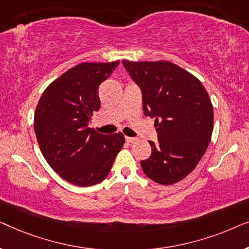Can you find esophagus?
<instances>
[{"instance_id":"esophagus-1","label":"esophagus","mask_w":249,"mask_h":249,"mask_svg":"<svg viewBox=\"0 0 249 249\" xmlns=\"http://www.w3.org/2000/svg\"><path fill=\"white\" fill-rule=\"evenodd\" d=\"M125 141H127L128 142H135L136 141H137V138H134V137H125Z\"/></svg>"}]
</instances>
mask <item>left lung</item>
Returning a JSON list of instances; mask_svg holds the SVG:
<instances>
[{"instance_id": "obj_1", "label": "left lung", "mask_w": 249, "mask_h": 249, "mask_svg": "<svg viewBox=\"0 0 249 249\" xmlns=\"http://www.w3.org/2000/svg\"><path fill=\"white\" fill-rule=\"evenodd\" d=\"M141 87L142 110L155 119L159 142L141 162L153 181L168 186L186 178L205 154L213 131V107L202 83L169 61H122Z\"/></svg>"}]
</instances>
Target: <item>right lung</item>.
<instances>
[{
	"label": "right lung",
	"instance_id": "right-lung-1",
	"mask_svg": "<svg viewBox=\"0 0 249 249\" xmlns=\"http://www.w3.org/2000/svg\"><path fill=\"white\" fill-rule=\"evenodd\" d=\"M80 63L49 85L37 104L34 129L40 152L66 181L88 187L103 181L124 144L121 132L102 135L88 128L100 110L98 87L119 66Z\"/></svg>",
	"mask_w": 249,
	"mask_h": 249
}]
</instances>
